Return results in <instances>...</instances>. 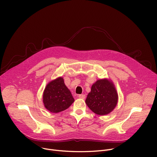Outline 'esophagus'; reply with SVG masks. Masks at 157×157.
I'll use <instances>...</instances> for the list:
<instances>
[{
	"mask_svg": "<svg viewBox=\"0 0 157 157\" xmlns=\"http://www.w3.org/2000/svg\"><path fill=\"white\" fill-rule=\"evenodd\" d=\"M78 97L80 98H82V99H85L86 95L84 94H81V95H78Z\"/></svg>",
	"mask_w": 157,
	"mask_h": 157,
	"instance_id": "34e87169",
	"label": "esophagus"
}]
</instances>
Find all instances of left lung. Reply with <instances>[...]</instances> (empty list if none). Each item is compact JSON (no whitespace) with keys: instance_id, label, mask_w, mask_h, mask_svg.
<instances>
[{"instance_id":"left-lung-1","label":"left lung","mask_w":157,"mask_h":157,"mask_svg":"<svg viewBox=\"0 0 157 157\" xmlns=\"http://www.w3.org/2000/svg\"><path fill=\"white\" fill-rule=\"evenodd\" d=\"M85 102L88 108L98 115L111 113L118 102V94L112 82L99 79L92 85Z\"/></svg>"}]
</instances>
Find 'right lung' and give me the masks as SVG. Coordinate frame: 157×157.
<instances>
[{"mask_svg": "<svg viewBox=\"0 0 157 157\" xmlns=\"http://www.w3.org/2000/svg\"><path fill=\"white\" fill-rule=\"evenodd\" d=\"M74 101L70 90L65 86L62 78L51 81L45 88L43 102L45 108L52 113H56L67 109Z\"/></svg>", "mask_w": 157, "mask_h": 157, "instance_id": "1", "label": "right lung"}]
</instances>
